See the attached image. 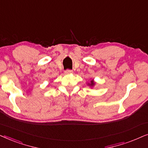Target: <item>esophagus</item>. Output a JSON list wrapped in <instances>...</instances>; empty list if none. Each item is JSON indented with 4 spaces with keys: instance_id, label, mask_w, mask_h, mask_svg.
I'll use <instances>...</instances> for the list:
<instances>
[{
    "instance_id": "obj_1",
    "label": "esophagus",
    "mask_w": 148,
    "mask_h": 148,
    "mask_svg": "<svg viewBox=\"0 0 148 148\" xmlns=\"http://www.w3.org/2000/svg\"><path fill=\"white\" fill-rule=\"evenodd\" d=\"M65 73H66V74H72L73 71L71 70H66L65 71Z\"/></svg>"
}]
</instances>
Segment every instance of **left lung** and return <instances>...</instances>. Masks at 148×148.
Wrapping results in <instances>:
<instances>
[{
    "mask_svg": "<svg viewBox=\"0 0 148 148\" xmlns=\"http://www.w3.org/2000/svg\"><path fill=\"white\" fill-rule=\"evenodd\" d=\"M95 82H94V80H92L91 81H90V83H88V86H93L94 85H95Z\"/></svg>",
    "mask_w": 148,
    "mask_h": 148,
    "instance_id": "obj_1",
    "label": "left lung"
}]
</instances>
